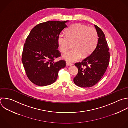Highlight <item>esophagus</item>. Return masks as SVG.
<instances>
[{
  "mask_svg": "<svg viewBox=\"0 0 128 128\" xmlns=\"http://www.w3.org/2000/svg\"><path fill=\"white\" fill-rule=\"evenodd\" d=\"M66 66H72V65H73V64H72L70 63V62H66Z\"/></svg>",
  "mask_w": 128,
  "mask_h": 128,
  "instance_id": "34e87169",
  "label": "esophagus"
}]
</instances>
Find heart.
Here are the masks:
<instances>
[{"instance_id": "heart-1", "label": "heart", "mask_w": 128, "mask_h": 128, "mask_svg": "<svg viewBox=\"0 0 128 128\" xmlns=\"http://www.w3.org/2000/svg\"><path fill=\"white\" fill-rule=\"evenodd\" d=\"M98 34L93 28L81 24H75L68 28L66 35L60 34L58 38L60 51L65 53L72 43V50L64 54L62 58L70 62L78 60L82 57H87L95 49L98 42Z\"/></svg>"}]
</instances>
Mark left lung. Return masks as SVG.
Here are the masks:
<instances>
[{"label":"left lung","mask_w":128,"mask_h":128,"mask_svg":"<svg viewBox=\"0 0 128 128\" xmlns=\"http://www.w3.org/2000/svg\"><path fill=\"white\" fill-rule=\"evenodd\" d=\"M98 39L96 48L82 62L75 64L78 74L74 78V84L82 88H90L96 84L104 74L110 62L109 48L102 30L94 25Z\"/></svg>","instance_id":"8db88e82"}]
</instances>
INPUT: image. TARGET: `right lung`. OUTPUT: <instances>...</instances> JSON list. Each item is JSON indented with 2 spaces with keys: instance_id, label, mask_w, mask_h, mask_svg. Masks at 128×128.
Returning <instances> with one entry per match:
<instances>
[{
  "instance_id": "obj_1",
  "label": "right lung",
  "mask_w": 128,
  "mask_h": 128,
  "mask_svg": "<svg viewBox=\"0 0 128 128\" xmlns=\"http://www.w3.org/2000/svg\"><path fill=\"white\" fill-rule=\"evenodd\" d=\"M68 21H48L36 26L28 36L22 55L26 75L34 84L46 86L57 80L59 70L66 67V61L54 60L60 56L58 38L67 27Z\"/></svg>"
}]
</instances>
